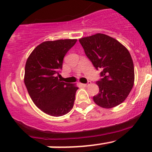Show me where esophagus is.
Returning a JSON list of instances; mask_svg holds the SVG:
<instances>
[{
	"label": "esophagus",
	"mask_w": 152,
	"mask_h": 152,
	"mask_svg": "<svg viewBox=\"0 0 152 152\" xmlns=\"http://www.w3.org/2000/svg\"><path fill=\"white\" fill-rule=\"evenodd\" d=\"M90 85H91V82H88V84H82V86H84V87H88Z\"/></svg>",
	"instance_id": "1"
}]
</instances>
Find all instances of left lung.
Returning <instances> with one entry per match:
<instances>
[{"instance_id":"8db88e82","label":"left lung","mask_w":152,"mask_h":152,"mask_svg":"<svg viewBox=\"0 0 152 152\" xmlns=\"http://www.w3.org/2000/svg\"><path fill=\"white\" fill-rule=\"evenodd\" d=\"M94 67L101 69L97 81L99 92L94 96L97 105L112 108L126 100L134 83V68L127 48L112 37L97 33L79 39Z\"/></svg>"}]
</instances>
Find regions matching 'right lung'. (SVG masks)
Masks as SVG:
<instances>
[{
    "label": "right lung",
    "instance_id": "right-lung-1",
    "mask_svg": "<svg viewBox=\"0 0 152 152\" xmlns=\"http://www.w3.org/2000/svg\"><path fill=\"white\" fill-rule=\"evenodd\" d=\"M77 39L42 42L32 50L25 65L24 84L34 104L44 113L61 117L73 108L76 84L61 82L57 75L63 58Z\"/></svg>",
    "mask_w": 152,
    "mask_h": 152
}]
</instances>
